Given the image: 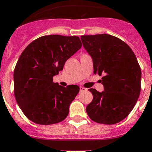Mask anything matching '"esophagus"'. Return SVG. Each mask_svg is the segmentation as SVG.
Returning a JSON list of instances; mask_svg holds the SVG:
<instances>
[{
  "label": "esophagus",
  "mask_w": 152,
  "mask_h": 152,
  "mask_svg": "<svg viewBox=\"0 0 152 152\" xmlns=\"http://www.w3.org/2000/svg\"><path fill=\"white\" fill-rule=\"evenodd\" d=\"M86 91V88H84V87L83 86H80V92H82V91Z\"/></svg>",
  "instance_id": "1"
}]
</instances>
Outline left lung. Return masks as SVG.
I'll use <instances>...</instances> for the list:
<instances>
[{"label": "left lung", "instance_id": "left-lung-1", "mask_svg": "<svg viewBox=\"0 0 152 152\" xmlns=\"http://www.w3.org/2000/svg\"><path fill=\"white\" fill-rule=\"evenodd\" d=\"M84 49L91 56L94 73L103 75L104 91L89 88L93 100L86 112L98 124H118L129 115L141 89V69L136 56L123 40L107 34L83 35Z\"/></svg>", "mask_w": 152, "mask_h": 152}]
</instances>
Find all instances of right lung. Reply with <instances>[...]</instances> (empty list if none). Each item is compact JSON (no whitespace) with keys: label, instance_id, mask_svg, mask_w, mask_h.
<instances>
[{"label":"right lung","instance_id":"right-lung-1","mask_svg":"<svg viewBox=\"0 0 152 152\" xmlns=\"http://www.w3.org/2000/svg\"><path fill=\"white\" fill-rule=\"evenodd\" d=\"M82 46L77 36L52 34L26 46L14 71V93L18 105L28 120L40 125L64 121L80 91L77 85L63 87L53 77Z\"/></svg>","mask_w":152,"mask_h":152}]
</instances>
